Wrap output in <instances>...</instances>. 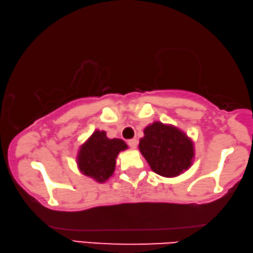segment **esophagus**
<instances>
[{
	"mask_svg": "<svg viewBox=\"0 0 253 253\" xmlns=\"http://www.w3.org/2000/svg\"><path fill=\"white\" fill-rule=\"evenodd\" d=\"M127 143H129V146L132 148V149H135L136 146H138V140L136 139H131L127 141Z\"/></svg>",
	"mask_w": 253,
	"mask_h": 253,
	"instance_id": "34e87169",
	"label": "esophagus"
}]
</instances>
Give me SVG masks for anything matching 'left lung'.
Segmentation results:
<instances>
[{
	"instance_id": "left-lung-1",
	"label": "left lung",
	"mask_w": 253,
	"mask_h": 253,
	"mask_svg": "<svg viewBox=\"0 0 253 253\" xmlns=\"http://www.w3.org/2000/svg\"><path fill=\"white\" fill-rule=\"evenodd\" d=\"M143 133L139 150L152 171L172 178L184 173L193 165L194 142L179 127L155 121L144 127Z\"/></svg>"
}]
</instances>
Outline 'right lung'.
<instances>
[{
  "label": "right lung",
  "instance_id": "obj_1",
  "mask_svg": "<svg viewBox=\"0 0 253 253\" xmlns=\"http://www.w3.org/2000/svg\"><path fill=\"white\" fill-rule=\"evenodd\" d=\"M127 148L122 139H110L105 131L95 130L78 149V170L97 183H105L113 176L119 154Z\"/></svg>",
  "mask_w": 253,
  "mask_h": 253
}]
</instances>
